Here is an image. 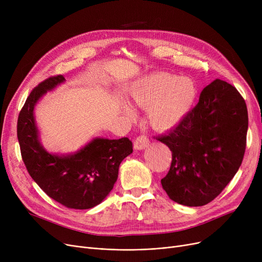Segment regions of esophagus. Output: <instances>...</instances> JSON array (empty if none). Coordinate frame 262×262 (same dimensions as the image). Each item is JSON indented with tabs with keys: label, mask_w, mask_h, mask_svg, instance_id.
Segmentation results:
<instances>
[{
	"label": "esophagus",
	"mask_w": 262,
	"mask_h": 262,
	"mask_svg": "<svg viewBox=\"0 0 262 262\" xmlns=\"http://www.w3.org/2000/svg\"><path fill=\"white\" fill-rule=\"evenodd\" d=\"M149 144V140L146 136H139L137 137L135 142H134V147L136 149H144L147 147Z\"/></svg>",
	"instance_id": "esophagus-1"
}]
</instances>
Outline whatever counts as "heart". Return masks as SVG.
I'll use <instances>...</instances> for the list:
<instances>
[{
  "label": "heart",
  "instance_id": "heart-1",
  "mask_svg": "<svg viewBox=\"0 0 262 262\" xmlns=\"http://www.w3.org/2000/svg\"><path fill=\"white\" fill-rule=\"evenodd\" d=\"M129 98L137 106L148 108L150 125L167 130L177 126L190 113L196 99V86L189 77L153 73L136 82ZM122 110L127 117H134V110L128 105L122 104Z\"/></svg>",
  "mask_w": 262,
  "mask_h": 262
}]
</instances>
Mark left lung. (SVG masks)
I'll return each instance as SVG.
<instances>
[{"instance_id": "left-lung-1", "label": "left lung", "mask_w": 262, "mask_h": 262, "mask_svg": "<svg viewBox=\"0 0 262 262\" xmlns=\"http://www.w3.org/2000/svg\"><path fill=\"white\" fill-rule=\"evenodd\" d=\"M247 127L239 91L221 79L206 86L185 119L156 138L172 152L170 170L161 180L169 198L190 207L213 201L241 166Z\"/></svg>"}]
</instances>
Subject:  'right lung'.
I'll list each match as a JSON object with an SVG mask.
<instances>
[{"mask_svg":"<svg viewBox=\"0 0 262 262\" xmlns=\"http://www.w3.org/2000/svg\"><path fill=\"white\" fill-rule=\"evenodd\" d=\"M64 80L63 75L52 76L32 90L19 114L18 140L27 172L51 199L67 208L89 209L113 190L120 163L133 153V143L126 137L95 138L71 155L47 152L39 141L34 108L47 91Z\"/></svg>","mask_w":262,"mask_h":262,"instance_id":"1","label":"right lung"}]
</instances>
